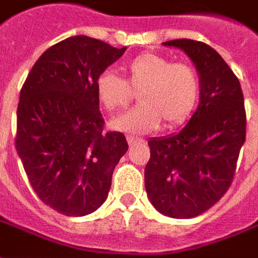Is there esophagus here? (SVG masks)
Returning a JSON list of instances; mask_svg holds the SVG:
<instances>
[{
    "label": "esophagus",
    "mask_w": 258,
    "mask_h": 258,
    "mask_svg": "<svg viewBox=\"0 0 258 258\" xmlns=\"http://www.w3.org/2000/svg\"><path fill=\"white\" fill-rule=\"evenodd\" d=\"M127 141H128L130 146L135 145V144H138V142H142V140L137 138V137H133V135H127Z\"/></svg>",
    "instance_id": "34e87169"
}]
</instances>
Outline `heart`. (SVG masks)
I'll list each match as a JSON object with an SVG mask.
<instances>
[{"label":"heart","mask_w":258,"mask_h":258,"mask_svg":"<svg viewBox=\"0 0 258 258\" xmlns=\"http://www.w3.org/2000/svg\"><path fill=\"white\" fill-rule=\"evenodd\" d=\"M124 74L123 80L105 72L95 84L98 101L109 113L123 110L133 99V91H140V105L113 121L120 131L144 134L162 123L164 128H175L190 117L199 102L200 77L189 63L145 52L130 60Z\"/></svg>","instance_id":"heart-1"}]
</instances>
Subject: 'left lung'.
I'll return each instance as SVG.
<instances>
[{
    "label": "left lung",
    "instance_id": "8db88e82",
    "mask_svg": "<svg viewBox=\"0 0 258 258\" xmlns=\"http://www.w3.org/2000/svg\"><path fill=\"white\" fill-rule=\"evenodd\" d=\"M181 48L200 77L199 106L178 134L152 138L145 189L155 209L171 218L209 210L233 181L246 138L240 83L216 49L194 40L163 42Z\"/></svg>",
    "mask_w": 258,
    "mask_h": 258
}]
</instances>
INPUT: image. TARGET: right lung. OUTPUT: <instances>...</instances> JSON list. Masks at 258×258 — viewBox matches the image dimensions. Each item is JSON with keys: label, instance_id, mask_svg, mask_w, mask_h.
<instances>
[{"label": "right lung", "instance_id": "obj_1", "mask_svg": "<svg viewBox=\"0 0 258 258\" xmlns=\"http://www.w3.org/2000/svg\"><path fill=\"white\" fill-rule=\"evenodd\" d=\"M125 49L69 37L42 53L20 90L16 151L37 196L63 216H87L106 200L128 149L124 134L105 131L95 90Z\"/></svg>", "mask_w": 258, "mask_h": 258}]
</instances>
